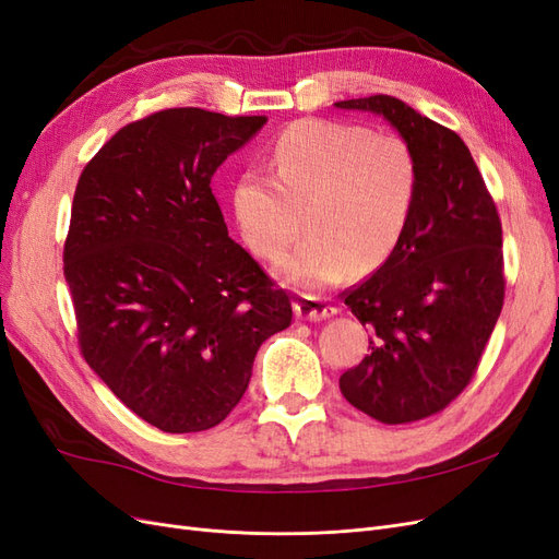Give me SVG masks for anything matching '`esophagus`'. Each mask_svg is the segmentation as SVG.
I'll use <instances>...</instances> for the list:
<instances>
[{
  "instance_id": "obj_1",
  "label": "esophagus",
  "mask_w": 559,
  "mask_h": 559,
  "mask_svg": "<svg viewBox=\"0 0 559 559\" xmlns=\"http://www.w3.org/2000/svg\"><path fill=\"white\" fill-rule=\"evenodd\" d=\"M294 312L298 319H308V321H321V319H329L333 314H337V308L331 306L329 300L324 298H317V296H308L302 294L296 298L294 302Z\"/></svg>"
}]
</instances>
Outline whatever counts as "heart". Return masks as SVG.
Listing matches in <instances>:
<instances>
[{
    "label": "heart",
    "mask_w": 559,
    "mask_h": 559,
    "mask_svg": "<svg viewBox=\"0 0 559 559\" xmlns=\"http://www.w3.org/2000/svg\"><path fill=\"white\" fill-rule=\"evenodd\" d=\"M267 167L273 175L247 170L233 181V216L251 251L275 261L306 214L312 235L282 263V277L300 289L380 267L411 224L419 173L399 134L300 118L277 134Z\"/></svg>",
    "instance_id": "heart-1"
}]
</instances>
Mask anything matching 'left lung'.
Listing matches in <instances>:
<instances>
[{"instance_id":"8db88e82","label":"left lung","mask_w":559,"mask_h":559,"mask_svg":"<svg viewBox=\"0 0 559 559\" xmlns=\"http://www.w3.org/2000/svg\"><path fill=\"white\" fill-rule=\"evenodd\" d=\"M382 116L411 144V224L373 275L345 292L368 326L366 359L341 376L343 396L384 425L441 413L464 392L503 308L501 222L456 132L389 95L335 103Z\"/></svg>"}]
</instances>
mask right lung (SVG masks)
I'll list each match as a JSON object with an SVG mask.
<instances>
[{
  "mask_svg": "<svg viewBox=\"0 0 559 559\" xmlns=\"http://www.w3.org/2000/svg\"><path fill=\"white\" fill-rule=\"evenodd\" d=\"M265 121L163 109L118 130L76 183L62 259L81 354L165 433L224 421L259 347L292 324V296L228 238L210 186Z\"/></svg>",
  "mask_w": 559,
  "mask_h": 559,
  "instance_id": "obj_1",
  "label": "right lung"
}]
</instances>
